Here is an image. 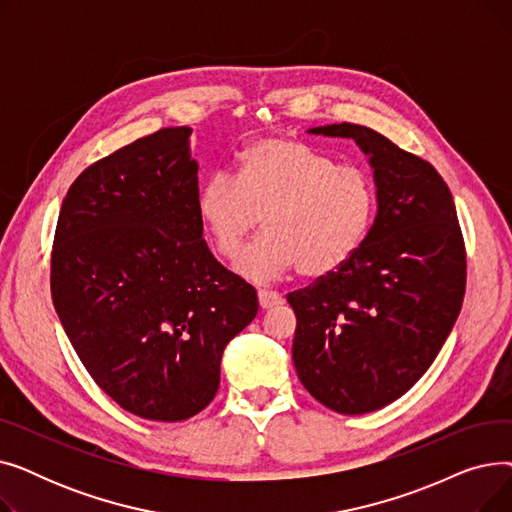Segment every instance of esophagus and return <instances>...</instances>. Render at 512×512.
Here are the masks:
<instances>
[{
	"mask_svg": "<svg viewBox=\"0 0 512 512\" xmlns=\"http://www.w3.org/2000/svg\"><path fill=\"white\" fill-rule=\"evenodd\" d=\"M257 297H259L261 309H272V307H278L284 303V297L276 290H259Z\"/></svg>",
	"mask_w": 512,
	"mask_h": 512,
	"instance_id": "1",
	"label": "esophagus"
}]
</instances>
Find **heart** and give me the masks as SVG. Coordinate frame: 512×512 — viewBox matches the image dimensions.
<instances>
[{"label": "heart", "mask_w": 512, "mask_h": 512, "mask_svg": "<svg viewBox=\"0 0 512 512\" xmlns=\"http://www.w3.org/2000/svg\"><path fill=\"white\" fill-rule=\"evenodd\" d=\"M375 205V184L363 168L336 164L288 134L251 143L236 176L215 172L197 195L199 220L222 259H234L263 218L267 234L236 263L255 282H274L294 267L309 278L338 272L363 245Z\"/></svg>", "instance_id": "b5f03b06"}]
</instances>
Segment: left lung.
<instances>
[{"instance_id":"obj_1","label":"left lung","mask_w":512,"mask_h":512,"mask_svg":"<svg viewBox=\"0 0 512 512\" xmlns=\"http://www.w3.org/2000/svg\"><path fill=\"white\" fill-rule=\"evenodd\" d=\"M309 132L355 139L369 155L378 215L338 272L286 294L292 361L321 405L363 415L411 390L440 353L465 297V238L429 161L351 122Z\"/></svg>"}]
</instances>
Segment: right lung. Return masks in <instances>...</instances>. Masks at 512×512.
I'll return each mask as SVG.
<instances>
[{
    "label": "right lung",
    "mask_w": 512,
    "mask_h": 512,
    "mask_svg": "<svg viewBox=\"0 0 512 512\" xmlns=\"http://www.w3.org/2000/svg\"><path fill=\"white\" fill-rule=\"evenodd\" d=\"M191 128H161L80 174L51 247V299L95 384L149 421H184L220 388L257 292L211 255Z\"/></svg>",
    "instance_id": "right-lung-1"
}]
</instances>
